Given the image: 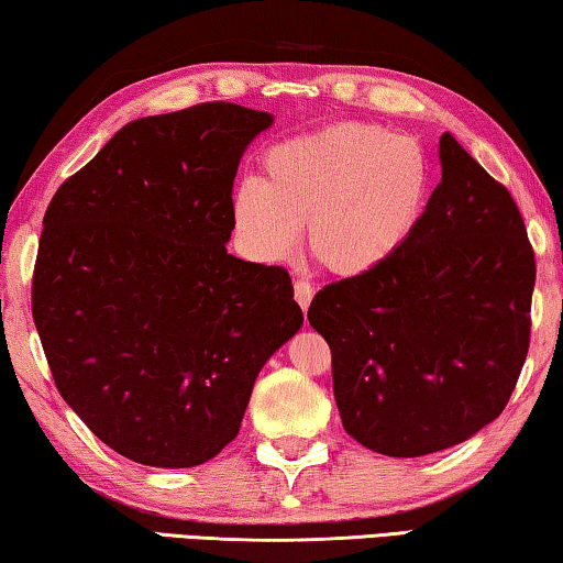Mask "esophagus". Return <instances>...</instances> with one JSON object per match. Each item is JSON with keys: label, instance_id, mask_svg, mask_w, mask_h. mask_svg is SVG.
Wrapping results in <instances>:
<instances>
[{"label": "esophagus", "instance_id": "esophagus-1", "mask_svg": "<svg viewBox=\"0 0 563 563\" xmlns=\"http://www.w3.org/2000/svg\"><path fill=\"white\" fill-rule=\"evenodd\" d=\"M311 297H314V287H311L309 282H294V299L299 301V307L307 311L309 303H311Z\"/></svg>", "mask_w": 563, "mask_h": 563}]
</instances>
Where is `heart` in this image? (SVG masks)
I'll return each mask as SVG.
<instances>
[{"label": "heart", "instance_id": "1", "mask_svg": "<svg viewBox=\"0 0 563 563\" xmlns=\"http://www.w3.org/2000/svg\"><path fill=\"white\" fill-rule=\"evenodd\" d=\"M421 146L384 126L342 122L291 136L262 156V181L232 195V227L254 262L282 264L307 249L327 272L379 269L417 232L429 201Z\"/></svg>", "mask_w": 563, "mask_h": 563}]
</instances>
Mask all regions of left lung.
Returning a JSON list of instances; mask_svg holds the SVG:
<instances>
[{
    "label": "left lung",
    "mask_w": 563,
    "mask_h": 563,
    "mask_svg": "<svg viewBox=\"0 0 563 563\" xmlns=\"http://www.w3.org/2000/svg\"><path fill=\"white\" fill-rule=\"evenodd\" d=\"M439 162L409 242L329 284L307 314L331 349L346 434L386 456L472 439L504 411L529 352L537 264L519 207L449 132Z\"/></svg>",
    "instance_id": "obj_1"
}]
</instances>
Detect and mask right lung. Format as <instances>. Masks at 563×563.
Here are the masks:
<instances>
[{
  "instance_id": "add662e5",
  "label": "right lung",
  "mask_w": 563,
  "mask_h": 563,
  "mask_svg": "<svg viewBox=\"0 0 563 563\" xmlns=\"http://www.w3.org/2000/svg\"><path fill=\"white\" fill-rule=\"evenodd\" d=\"M272 124L229 101L134 119L44 214L32 314L54 384L136 464L214 459L303 324L287 269L227 252L236 167Z\"/></svg>"
}]
</instances>
